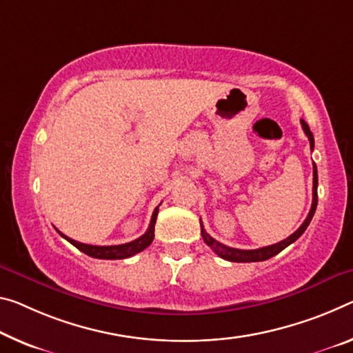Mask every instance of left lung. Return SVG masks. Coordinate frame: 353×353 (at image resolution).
<instances>
[{
    "label": "left lung",
    "mask_w": 353,
    "mask_h": 353,
    "mask_svg": "<svg viewBox=\"0 0 353 353\" xmlns=\"http://www.w3.org/2000/svg\"><path fill=\"white\" fill-rule=\"evenodd\" d=\"M300 122H301V127H303L307 139H310V146H311V150H312V149H314V137H312V132L310 130V127H307V124L303 119H301ZM316 207H317V166H316L314 161H312V204H311L310 214H307L306 220L303 221V225H301L297 229V231L292 234V236H289L288 239H284V240H281V242H278L275 245H270V247L257 248V250H239V248L226 247V245L220 243L214 237H210L209 234L205 232L203 223H201V234H203V239H204L205 245H209V247L214 250L218 256L223 257V259L229 261V262H261V261H267V259H270V257L276 256L278 253H281L284 248L289 247L290 243H294L295 240H297L301 236V234L306 231V228L310 226L312 216H314Z\"/></svg>",
    "instance_id": "left-lung-1"
}]
</instances>
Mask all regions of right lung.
I'll list each match as a JSON object with an SVG mask.
<instances>
[{
    "instance_id": "add662e5",
    "label": "right lung",
    "mask_w": 353,
    "mask_h": 353,
    "mask_svg": "<svg viewBox=\"0 0 353 353\" xmlns=\"http://www.w3.org/2000/svg\"><path fill=\"white\" fill-rule=\"evenodd\" d=\"M157 215H159V207H155L152 218H150V225L148 228V231L143 234L141 237H138L137 240L128 243H122V245H110V247H97V245H88V243H81L77 242V240L70 239L64 236L63 232H59L58 229L56 231L59 232L61 237H64L67 242H70L74 247H77L83 253L96 257V259H125V257H130L133 254L139 253V251L146 250L154 240V228H155V221H157Z\"/></svg>"
}]
</instances>
